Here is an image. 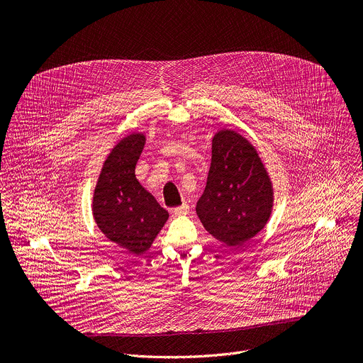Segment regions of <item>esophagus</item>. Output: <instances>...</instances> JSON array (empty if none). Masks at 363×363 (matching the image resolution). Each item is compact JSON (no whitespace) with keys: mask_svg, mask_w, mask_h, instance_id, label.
Masks as SVG:
<instances>
[{"mask_svg":"<svg viewBox=\"0 0 363 363\" xmlns=\"http://www.w3.org/2000/svg\"><path fill=\"white\" fill-rule=\"evenodd\" d=\"M188 211H189V205H188L186 202H184L181 206H177V208H174V210H172L174 216H177V217H179V216H185V214H188Z\"/></svg>","mask_w":363,"mask_h":363,"instance_id":"34e87169","label":"esophagus"}]
</instances>
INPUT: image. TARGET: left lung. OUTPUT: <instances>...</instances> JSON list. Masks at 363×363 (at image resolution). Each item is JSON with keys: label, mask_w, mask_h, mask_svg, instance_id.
Returning a JSON list of instances; mask_svg holds the SVG:
<instances>
[{"label": "left lung", "mask_w": 363, "mask_h": 363, "mask_svg": "<svg viewBox=\"0 0 363 363\" xmlns=\"http://www.w3.org/2000/svg\"><path fill=\"white\" fill-rule=\"evenodd\" d=\"M213 158L196 214L213 237L242 245L267 224L273 208L270 177L255 147L235 130L213 138Z\"/></svg>", "instance_id": "8db88e82"}]
</instances>
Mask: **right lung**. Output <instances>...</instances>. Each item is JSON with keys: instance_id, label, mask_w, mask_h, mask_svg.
Returning a JSON list of instances; mask_svg holds the SVG:
<instances>
[{"instance_id": "right-lung-1", "label": "right lung", "mask_w": 363, "mask_h": 363, "mask_svg": "<svg viewBox=\"0 0 363 363\" xmlns=\"http://www.w3.org/2000/svg\"><path fill=\"white\" fill-rule=\"evenodd\" d=\"M145 135L123 138L109 153L93 194V217L111 241L139 255L150 248L169 214L136 179Z\"/></svg>"}]
</instances>
